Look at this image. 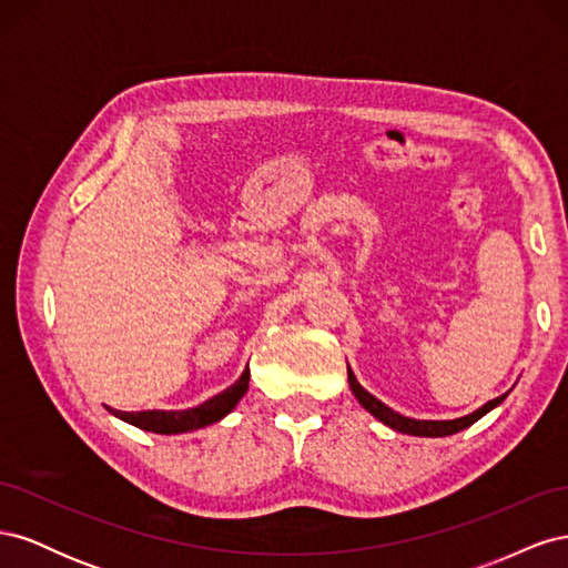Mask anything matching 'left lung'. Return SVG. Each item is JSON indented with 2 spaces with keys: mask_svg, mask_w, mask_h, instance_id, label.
<instances>
[{
  "mask_svg": "<svg viewBox=\"0 0 568 568\" xmlns=\"http://www.w3.org/2000/svg\"><path fill=\"white\" fill-rule=\"evenodd\" d=\"M348 384H351V390L357 398V403L363 405L369 415H374L379 422H384L386 426H390L393 432H400V434H409V436H426V438H440V436H453L457 432H462V428L471 426L474 422H478L484 415H488V412L493 407L500 405L507 393L500 395V398L495 400H488L484 407H478L476 412H471V415L467 417H459V419H443V422H432V419H409V417H403L398 415V412H393L388 405H384L379 398H374V395L369 390H365L363 386H359V382L355 379L353 369L348 367Z\"/></svg>",
  "mask_w": 568,
  "mask_h": 568,
  "instance_id": "1",
  "label": "left lung"
}]
</instances>
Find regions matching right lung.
Segmentation results:
<instances>
[{"mask_svg": "<svg viewBox=\"0 0 568 568\" xmlns=\"http://www.w3.org/2000/svg\"><path fill=\"white\" fill-rule=\"evenodd\" d=\"M248 379L251 372L248 367L242 372L239 379L225 388L222 393L213 395L211 400L201 403L199 407H189V409H144V412H123V409H113L106 405L111 415L118 419H123L136 428H144V432L153 434H186V432H196V428H203L209 424L220 422L222 417H227L230 412L236 407V403L244 398V393L248 390Z\"/></svg>", "mask_w": 568, "mask_h": 568, "instance_id": "1", "label": "right lung"}]
</instances>
